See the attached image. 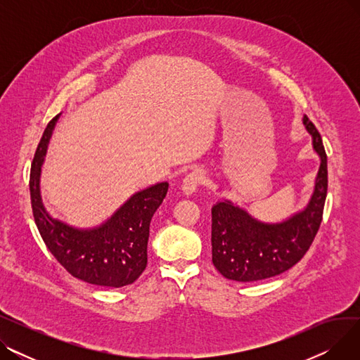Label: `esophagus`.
I'll return each instance as SVG.
<instances>
[{
  "label": "esophagus",
  "instance_id": "34e87169",
  "mask_svg": "<svg viewBox=\"0 0 360 360\" xmlns=\"http://www.w3.org/2000/svg\"><path fill=\"white\" fill-rule=\"evenodd\" d=\"M202 181H204L202 170H198V169L193 170V172H190V174H188V175L184 178L182 191H184L186 195H190V194L195 193V190L202 184Z\"/></svg>",
  "mask_w": 360,
  "mask_h": 360
}]
</instances>
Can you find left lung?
<instances>
[{
  "instance_id": "left-lung-1",
  "label": "left lung",
  "mask_w": 360,
  "mask_h": 360,
  "mask_svg": "<svg viewBox=\"0 0 360 360\" xmlns=\"http://www.w3.org/2000/svg\"><path fill=\"white\" fill-rule=\"evenodd\" d=\"M312 143L321 158L312 198L304 212L289 220L266 224L252 219L231 201L212 209V259L217 271L229 280L257 281L292 269L312 245L323 221L328 186L327 155L318 129L304 117Z\"/></svg>"
}]
</instances>
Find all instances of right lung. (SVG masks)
Returning <instances> with one entry per match:
<instances>
[{
    "mask_svg": "<svg viewBox=\"0 0 360 360\" xmlns=\"http://www.w3.org/2000/svg\"><path fill=\"white\" fill-rule=\"evenodd\" d=\"M58 115L46 125L30 169V201L34 223L45 245L75 278L94 286L122 288L134 283L147 266L150 221L167 193V182L132 195L98 229L77 231L52 219L39 194L41 165Z\"/></svg>",
    "mask_w": 360,
    "mask_h": 360,
    "instance_id": "1",
    "label": "right lung"
}]
</instances>
